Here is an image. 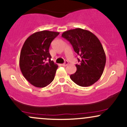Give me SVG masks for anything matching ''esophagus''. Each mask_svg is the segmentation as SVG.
I'll return each instance as SVG.
<instances>
[{"label": "esophagus", "instance_id": "obj_1", "mask_svg": "<svg viewBox=\"0 0 127 127\" xmlns=\"http://www.w3.org/2000/svg\"><path fill=\"white\" fill-rule=\"evenodd\" d=\"M68 64V62H67V61H65V62H64V63L63 64H62V65H63V66H66V65H67Z\"/></svg>", "mask_w": 127, "mask_h": 127}]
</instances>
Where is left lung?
I'll use <instances>...</instances> for the list:
<instances>
[{"instance_id": "obj_1", "label": "left lung", "mask_w": 127, "mask_h": 127, "mask_svg": "<svg viewBox=\"0 0 127 127\" xmlns=\"http://www.w3.org/2000/svg\"><path fill=\"white\" fill-rule=\"evenodd\" d=\"M62 36L69 41L76 54L80 56L76 73L70 79L82 87L92 85L100 79L104 70L106 56L100 41L91 32L76 28L64 32Z\"/></svg>"}]
</instances>
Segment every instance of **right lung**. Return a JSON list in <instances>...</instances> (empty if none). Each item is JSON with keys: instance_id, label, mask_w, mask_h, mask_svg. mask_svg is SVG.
I'll use <instances>...</instances> for the list:
<instances>
[{"instance_id": "1", "label": "right lung", "mask_w": 127, "mask_h": 127, "mask_svg": "<svg viewBox=\"0 0 127 127\" xmlns=\"http://www.w3.org/2000/svg\"><path fill=\"white\" fill-rule=\"evenodd\" d=\"M59 32L42 31L35 32L26 39L19 58L23 76L33 86L44 88L54 80L57 64L51 60L49 48Z\"/></svg>"}]
</instances>
